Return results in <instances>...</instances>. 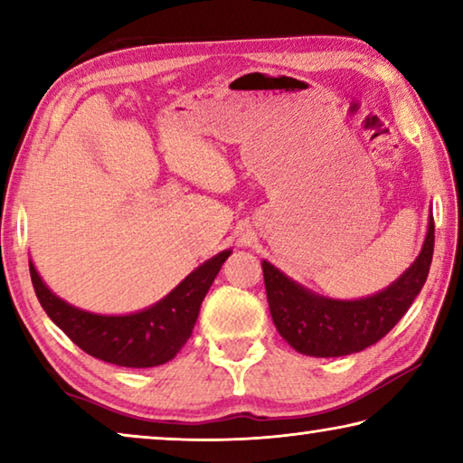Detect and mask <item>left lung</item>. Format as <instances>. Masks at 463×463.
Wrapping results in <instances>:
<instances>
[{
  "instance_id": "1",
  "label": "left lung",
  "mask_w": 463,
  "mask_h": 463,
  "mask_svg": "<svg viewBox=\"0 0 463 463\" xmlns=\"http://www.w3.org/2000/svg\"><path fill=\"white\" fill-rule=\"evenodd\" d=\"M433 245L435 224L433 214H429L425 242L411 268L388 288L355 300L320 296L263 260L273 325L289 347L302 355L341 357L372 347L394 328L425 286Z\"/></svg>"
}]
</instances>
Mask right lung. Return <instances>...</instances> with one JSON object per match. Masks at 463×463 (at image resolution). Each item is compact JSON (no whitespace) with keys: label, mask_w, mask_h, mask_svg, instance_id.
<instances>
[{"label":"right lung","mask_w":463,"mask_h":463,"mask_svg":"<svg viewBox=\"0 0 463 463\" xmlns=\"http://www.w3.org/2000/svg\"><path fill=\"white\" fill-rule=\"evenodd\" d=\"M231 253L221 250L153 307L130 315H96L73 307L44 284L33 261L30 278L46 315L85 354L122 367H155L171 362L190 339L203 296Z\"/></svg>","instance_id":"add662e5"}]
</instances>
